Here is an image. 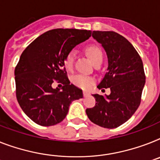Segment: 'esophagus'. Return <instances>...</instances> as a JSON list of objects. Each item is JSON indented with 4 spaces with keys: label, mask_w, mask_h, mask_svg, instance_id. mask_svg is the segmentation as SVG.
Here are the masks:
<instances>
[{
    "label": "esophagus",
    "mask_w": 160,
    "mask_h": 160,
    "mask_svg": "<svg viewBox=\"0 0 160 160\" xmlns=\"http://www.w3.org/2000/svg\"><path fill=\"white\" fill-rule=\"evenodd\" d=\"M89 93L88 92H83V96H84V97H87V96H89Z\"/></svg>",
    "instance_id": "1"
}]
</instances>
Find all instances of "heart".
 Masks as SVG:
<instances>
[{"mask_svg": "<svg viewBox=\"0 0 160 160\" xmlns=\"http://www.w3.org/2000/svg\"><path fill=\"white\" fill-rule=\"evenodd\" d=\"M87 52L94 64H97L99 62H102L103 53L99 47L95 45L90 46L87 48ZM74 57L75 52L73 51H70L66 55L65 59H64V65L68 70H72L73 68ZM72 82L73 83V85L78 88H81L82 90H89L94 84V78L84 74H77L75 75L74 77H72Z\"/></svg>", "mask_w": 160, "mask_h": 160, "instance_id": "1", "label": "heart"}]
</instances>
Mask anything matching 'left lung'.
Segmentation results:
<instances>
[{"label": "left lung", "mask_w": 160, "mask_h": 160, "mask_svg": "<svg viewBox=\"0 0 160 160\" xmlns=\"http://www.w3.org/2000/svg\"><path fill=\"white\" fill-rule=\"evenodd\" d=\"M92 37L106 51L109 64L97 88H109L111 92L105 97L92 95L96 105L86 113L95 124L116 128L127 122L141 104L146 83L143 63L132 45L115 32L93 31Z\"/></svg>", "instance_id": "obj_1"}]
</instances>
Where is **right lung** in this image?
<instances>
[{"label": "right lung", "instance_id": "right-lung-1", "mask_svg": "<svg viewBox=\"0 0 160 160\" xmlns=\"http://www.w3.org/2000/svg\"><path fill=\"white\" fill-rule=\"evenodd\" d=\"M91 35L90 30L52 29L36 38L23 51L14 69L17 101L37 124H57L64 119L72 101L83 97L82 91L70 84L64 59ZM55 81L64 85L62 90L52 88Z\"/></svg>", "mask_w": 160, "mask_h": 160}]
</instances>
